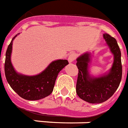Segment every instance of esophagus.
<instances>
[{
    "label": "esophagus",
    "instance_id": "1",
    "mask_svg": "<svg viewBox=\"0 0 128 128\" xmlns=\"http://www.w3.org/2000/svg\"><path fill=\"white\" fill-rule=\"evenodd\" d=\"M76 56L74 53H71V54H70L68 56L69 62H73L74 60L76 59Z\"/></svg>",
    "mask_w": 128,
    "mask_h": 128
}]
</instances>
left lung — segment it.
I'll list each match as a JSON object with an SVG mask.
<instances>
[{"instance_id": "1", "label": "left lung", "mask_w": 128, "mask_h": 128, "mask_svg": "<svg viewBox=\"0 0 128 128\" xmlns=\"http://www.w3.org/2000/svg\"><path fill=\"white\" fill-rule=\"evenodd\" d=\"M114 55V62L109 73L100 77H92L88 72L90 54L86 53L76 59L78 69L76 92L78 97L86 102L98 104L109 99L116 92L122 80L121 51L116 39L107 33L103 35Z\"/></svg>"}]
</instances>
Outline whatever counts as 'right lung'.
Here are the masks:
<instances>
[{"label":"right lung","mask_w":128,"mask_h":128,"mask_svg":"<svg viewBox=\"0 0 128 128\" xmlns=\"http://www.w3.org/2000/svg\"><path fill=\"white\" fill-rule=\"evenodd\" d=\"M6 52L4 73L6 81L11 88L20 97L28 100H37L50 95L53 92L58 74L68 64L66 60L52 62L45 70L35 76H26L17 73L11 62L13 40Z\"/></svg>","instance_id":"obj_1"}]
</instances>
